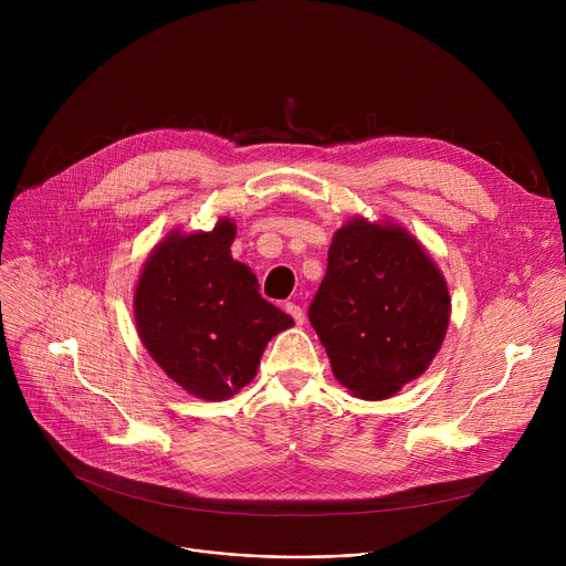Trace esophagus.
<instances>
[{
  "mask_svg": "<svg viewBox=\"0 0 566 566\" xmlns=\"http://www.w3.org/2000/svg\"><path fill=\"white\" fill-rule=\"evenodd\" d=\"M284 312H286L295 323H298V325H303V323H305V312H303V307H301V305L286 303V305H284Z\"/></svg>",
  "mask_w": 566,
  "mask_h": 566,
  "instance_id": "34e87169",
  "label": "esophagus"
}]
</instances>
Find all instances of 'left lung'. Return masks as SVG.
Listing matches in <instances>:
<instances>
[{
  "mask_svg": "<svg viewBox=\"0 0 566 566\" xmlns=\"http://www.w3.org/2000/svg\"><path fill=\"white\" fill-rule=\"evenodd\" d=\"M450 310L448 282L403 227L353 218L333 235L310 323L335 378L378 401L427 371Z\"/></svg>",
  "mask_w": 566,
  "mask_h": 566,
  "instance_id": "obj_1",
  "label": "left lung"
}]
</instances>
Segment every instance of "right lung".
Wrapping results in <instances>:
<instances>
[{"label": "right lung", "mask_w": 566, "mask_h": 566, "mask_svg": "<svg viewBox=\"0 0 566 566\" xmlns=\"http://www.w3.org/2000/svg\"><path fill=\"white\" fill-rule=\"evenodd\" d=\"M235 224L174 229L148 254L135 289V323L160 369L199 399L233 397L256 376L265 344L293 318L261 298L250 268L231 256Z\"/></svg>", "instance_id": "1"}]
</instances>
